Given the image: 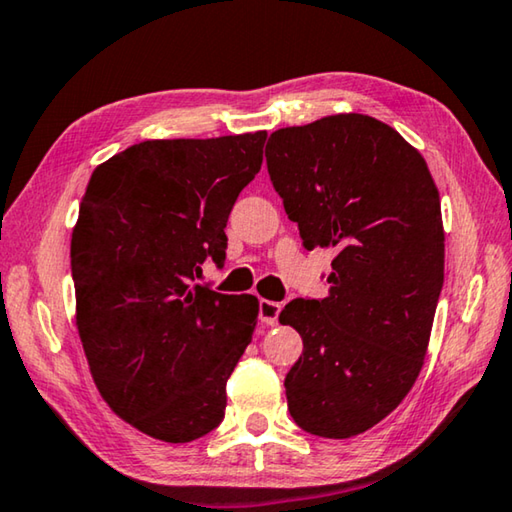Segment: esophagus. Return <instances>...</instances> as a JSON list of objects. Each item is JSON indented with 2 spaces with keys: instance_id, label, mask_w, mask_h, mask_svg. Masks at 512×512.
I'll use <instances>...</instances> for the list:
<instances>
[{
  "instance_id": "34e87169",
  "label": "esophagus",
  "mask_w": 512,
  "mask_h": 512,
  "mask_svg": "<svg viewBox=\"0 0 512 512\" xmlns=\"http://www.w3.org/2000/svg\"><path fill=\"white\" fill-rule=\"evenodd\" d=\"M280 311H282L280 302H273V300H262V302H259V320H262L264 325H271V327L277 325Z\"/></svg>"
}]
</instances>
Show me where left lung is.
Instances as JSON below:
<instances>
[{"instance_id": "obj_1", "label": "left lung", "mask_w": 512, "mask_h": 512, "mask_svg": "<svg viewBox=\"0 0 512 512\" xmlns=\"http://www.w3.org/2000/svg\"><path fill=\"white\" fill-rule=\"evenodd\" d=\"M266 167L302 246L336 250L329 296L280 314L305 345L284 379L291 418L359 436L397 409L427 354L445 280L436 183L395 128L357 112L271 133Z\"/></svg>"}]
</instances>
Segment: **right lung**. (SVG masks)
I'll return each mask as SVG.
<instances>
[{
    "label": "right lung",
    "mask_w": 512,
    "mask_h": 512,
    "mask_svg": "<svg viewBox=\"0 0 512 512\" xmlns=\"http://www.w3.org/2000/svg\"><path fill=\"white\" fill-rule=\"evenodd\" d=\"M266 131L146 140L94 169L72 232L76 327L121 420L192 443L225 413V381L253 339L255 296L198 284L223 264L225 223L262 169Z\"/></svg>",
    "instance_id": "add662e5"
}]
</instances>
